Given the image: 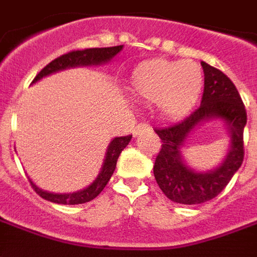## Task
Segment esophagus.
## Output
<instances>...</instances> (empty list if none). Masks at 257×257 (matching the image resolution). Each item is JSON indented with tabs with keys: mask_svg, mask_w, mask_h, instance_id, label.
Listing matches in <instances>:
<instances>
[{
	"mask_svg": "<svg viewBox=\"0 0 257 257\" xmlns=\"http://www.w3.org/2000/svg\"><path fill=\"white\" fill-rule=\"evenodd\" d=\"M150 129L151 128L147 123H138L134 128V136H138V135L143 134V132H149Z\"/></svg>",
	"mask_w": 257,
	"mask_h": 257,
	"instance_id": "obj_1",
	"label": "esophagus"
}]
</instances>
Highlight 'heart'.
<instances>
[{
	"mask_svg": "<svg viewBox=\"0 0 257 257\" xmlns=\"http://www.w3.org/2000/svg\"><path fill=\"white\" fill-rule=\"evenodd\" d=\"M129 88L139 100L154 101L161 119L178 121L198 103L204 89V74L191 60L150 59L134 68Z\"/></svg>",
	"mask_w": 257,
	"mask_h": 257,
	"instance_id": "obj_1",
	"label": "heart"
}]
</instances>
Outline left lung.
<instances>
[{"label":"left lung","mask_w":257,"mask_h":257,"mask_svg":"<svg viewBox=\"0 0 257 257\" xmlns=\"http://www.w3.org/2000/svg\"><path fill=\"white\" fill-rule=\"evenodd\" d=\"M204 70V95L201 106L176 125L156 129L162 147L154 162V178L168 198L176 204L206 202L221 193L243 161V128L246 111L231 79L220 70L201 62ZM221 120L230 139L223 161L209 171H195L185 162L183 147L197 126Z\"/></svg>","instance_id":"left-lung-1"}]
</instances>
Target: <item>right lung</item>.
Returning a JSON list of instances; mask_svg holds the SVG:
<instances>
[{
	"mask_svg": "<svg viewBox=\"0 0 257 257\" xmlns=\"http://www.w3.org/2000/svg\"><path fill=\"white\" fill-rule=\"evenodd\" d=\"M123 45L110 48H90V49H82V51H73L66 55H62L60 58L55 59L51 63L47 64L42 68L40 73L37 74V77L33 81V84L38 82L40 79L45 78L51 74L58 73L62 70L71 67H81V66H100L111 62L112 58H115L118 53L122 51ZM132 139V136H121V138H114L108 143V147L106 150V156L103 160V165L100 168V172L96 176V179L86 186L85 189L74 191V193H49L47 190L40 189L36 183L30 180L33 189L36 190V193L47 201L55 202V204L63 205H78L89 202L93 198H96L99 194L103 191L108 183V180L112 176V173L115 171L117 160L121 151L129 145V142Z\"/></svg>",
	"mask_w": 257,
	"mask_h": 257,
	"instance_id": "1",
	"label": "right lung"
}]
</instances>
